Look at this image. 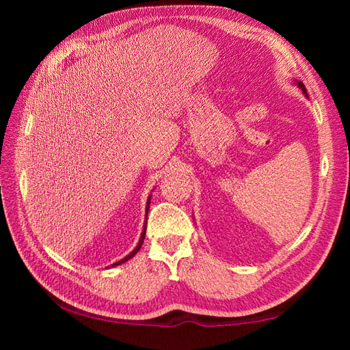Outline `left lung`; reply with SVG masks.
<instances>
[{
	"mask_svg": "<svg viewBox=\"0 0 350 350\" xmlns=\"http://www.w3.org/2000/svg\"><path fill=\"white\" fill-rule=\"evenodd\" d=\"M298 87H299V88H301V90H302V92H304V93H306V94H307V92H306V85H304V84H302V83H298Z\"/></svg>",
	"mask_w": 350,
	"mask_h": 350,
	"instance_id": "1",
	"label": "left lung"
}]
</instances>
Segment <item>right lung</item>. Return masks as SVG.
<instances>
[{"label":"right lung","mask_w":350,"mask_h":350,"mask_svg":"<svg viewBox=\"0 0 350 350\" xmlns=\"http://www.w3.org/2000/svg\"><path fill=\"white\" fill-rule=\"evenodd\" d=\"M148 204H150V197H148V200H147V212H148ZM146 226H147V218H146V222H144V230H143V233H141V239H139L137 247L133 248V251L129 252V254L126 256L124 258H122V260H118V262H116L113 266H118V265H122V263H124V262H128V260H129L131 257H133V256L137 254V252H138L139 248H141V245H143V242H144V237H146Z\"/></svg>","instance_id":"right-lung-1"}]
</instances>
